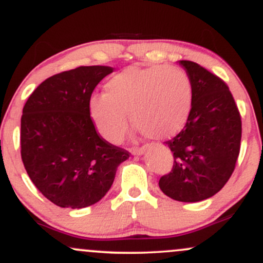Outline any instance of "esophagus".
I'll return each mask as SVG.
<instances>
[{
    "label": "esophagus",
    "mask_w": 263,
    "mask_h": 263,
    "mask_svg": "<svg viewBox=\"0 0 263 263\" xmlns=\"http://www.w3.org/2000/svg\"><path fill=\"white\" fill-rule=\"evenodd\" d=\"M146 149H147V146H143V147H138V148H132L131 152L132 155L135 156H142L144 152H146Z\"/></svg>",
    "instance_id": "esophagus-1"
}]
</instances>
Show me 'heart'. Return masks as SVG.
Returning a JSON list of instances; mask_svg holds the SVG:
<instances>
[{"instance_id":"heart-1","label":"heart","mask_w":263,"mask_h":263,"mask_svg":"<svg viewBox=\"0 0 263 263\" xmlns=\"http://www.w3.org/2000/svg\"><path fill=\"white\" fill-rule=\"evenodd\" d=\"M105 93L87 101V112L98 134L119 143L128 126L127 112L136 131L163 140L182 131L193 105V84L177 66H128L111 77Z\"/></svg>"}]
</instances>
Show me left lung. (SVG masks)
Returning <instances> with one entry per match:
<instances>
[{
    "label": "left lung",
    "mask_w": 263,
    "mask_h": 263,
    "mask_svg": "<svg viewBox=\"0 0 263 263\" xmlns=\"http://www.w3.org/2000/svg\"><path fill=\"white\" fill-rule=\"evenodd\" d=\"M193 84V105L182 131L165 142L173 152L171 173L159 179L167 197L197 203L221 190L235 170L241 116L230 90L197 63L179 60Z\"/></svg>",
    "instance_id": "1"
}]
</instances>
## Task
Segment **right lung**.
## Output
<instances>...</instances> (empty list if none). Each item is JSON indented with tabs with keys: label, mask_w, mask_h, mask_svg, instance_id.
Masks as SVG:
<instances>
[{
	"label": "right lung",
	"mask_w": 263,
	"mask_h": 263,
	"mask_svg": "<svg viewBox=\"0 0 263 263\" xmlns=\"http://www.w3.org/2000/svg\"><path fill=\"white\" fill-rule=\"evenodd\" d=\"M112 71L92 65L53 75L23 107V164L39 192L60 208L81 209L101 200L129 157L98 135L87 112L93 89Z\"/></svg>",
	"instance_id": "add662e5"
}]
</instances>
